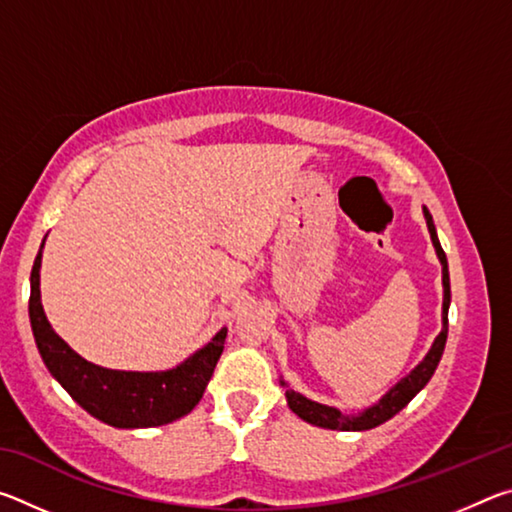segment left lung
Instances as JSON below:
<instances>
[{"mask_svg": "<svg viewBox=\"0 0 512 512\" xmlns=\"http://www.w3.org/2000/svg\"><path fill=\"white\" fill-rule=\"evenodd\" d=\"M424 219H427L429 232H431V241L436 246V253L440 264H443V287H445V300H443V332L436 336L431 350L424 361L415 368L409 377H404L400 384L391 388V393H386L381 397L379 404L370 406L359 415H343L341 411L332 409V406L311 402L307 397H302L296 391H287V402L289 409L309 424H316V427H325V429H339V431H363V429H372L377 424L391 420L395 413H400L406 404H409L415 395H418L427 381L431 379L433 370L438 368V361L443 357L445 350V341H447V309H449V300H452V291H449V271H447V255L443 246H440L438 235H436V225H433V219L427 207H424Z\"/></svg>", "mask_w": 512, "mask_h": 512, "instance_id": "left-lung-1", "label": "left lung"}]
</instances>
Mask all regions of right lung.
I'll list each match as a JSON object with an SVG mask.
<instances>
[{
	"instance_id": "add662e5",
	"label": "right lung",
	"mask_w": 512,
	"mask_h": 512,
	"mask_svg": "<svg viewBox=\"0 0 512 512\" xmlns=\"http://www.w3.org/2000/svg\"><path fill=\"white\" fill-rule=\"evenodd\" d=\"M40 259L42 248L31 268V329L42 361L74 402L94 418L119 429L160 427L183 418L201 402L223 352L228 329L223 327L203 350L167 372H126L94 366L51 329L40 302Z\"/></svg>"
}]
</instances>
